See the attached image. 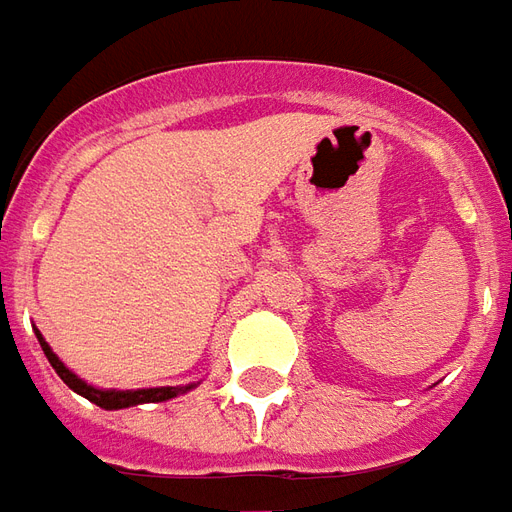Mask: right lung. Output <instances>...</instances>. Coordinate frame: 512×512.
<instances>
[{"mask_svg": "<svg viewBox=\"0 0 512 512\" xmlns=\"http://www.w3.org/2000/svg\"><path fill=\"white\" fill-rule=\"evenodd\" d=\"M35 336H38V342H41L43 353L49 358V364L54 366V372L60 375L68 389H74L76 394H82L85 400L96 402L99 408L104 411H121V408H132V405H143V402H165L173 400V397H179L184 391L192 389L190 386H159V389H134V391H118V389H96V386H90L82 378H76L74 372L68 369V366L52 353V347L46 344V339L41 336V331L35 328Z\"/></svg>", "mask_w": 512, "mask_h": 512, "instance_id": "add662e5", "label": "right lung"}]
</instances>
